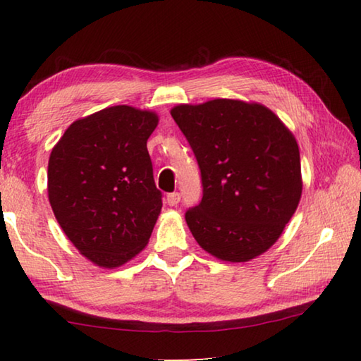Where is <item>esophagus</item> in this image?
Listing matches in <instances>:
<instances>
[{
  "label": "esophagus",
  "instance_id": "esophagus-1",
  "mask_svg": "<svg viewBox=\"0 0 361 361\" xmlns=\"http://www.w3.org/2000/svg\"><path fill=\"white\" fill-rule=\"evenodd\" d=\"M180 199H181V194L180 192H172V194H169L167 195V204L169 205H176L180 202Z\"/></svg>",
  "mask_w": 361,
  "mask_h": 361
}]
</instances>
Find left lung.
Listing matches in <instances>:
<instances>
[{"label": "left lung", "mask_w": 361, "mask_h": 361, "mask_svg": "<svg viewBox=\"0 0 361 361\" xmlns=\"http://www.w3.org/2000/svg\"><path fill=\"white\" fill-rule=\"evenodd\" d=\"M172 118L197 159L204 195L186 212L207 253L247 262L282 235L302 194L296 138L261 103L215 99L176 105Z\"/></svg>", "instance_id": "1"}]
</instances>
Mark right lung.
I'll return each mask as SVG.
<instances>
[{
	"mask_svg": "<svg viewBox=\"0 0 361 361\" xmlns=\"http://www.w3.org/2000/svg\"><path fill=\"white\" fill-rule=\"evenodd\" d=\"M159 116L116 105L73 122L52 148L47 195L84 258L114 269L142 252L161 215L146 142Z\"/></svg>",
	"mask_w": 361,
	"mask_h": 361,
	"instance_id": "1",
	"label": "right lung"
}]
</instances>
